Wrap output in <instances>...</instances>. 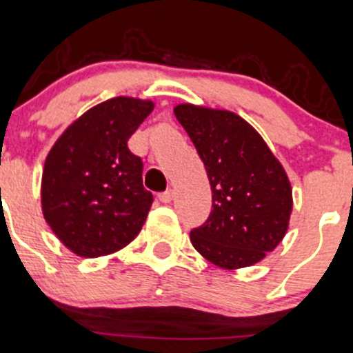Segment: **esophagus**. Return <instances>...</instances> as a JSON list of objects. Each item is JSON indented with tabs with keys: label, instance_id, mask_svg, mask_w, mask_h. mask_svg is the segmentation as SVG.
<instances>
[{
	"label": "esophagus",
	"instance_id": "1",
	"mask_svg": "<svg viewBox=\"0 0 353 353\" xmlns=\"http://www.w3.org/2000/svg\"><path fill=\"white\" fill-rule=\"evenodd\" d=\"M172 199H174L172 190H167V192H163V193H160V195H158V200H160L161 203H170V202H172Z\"/></svg>",
	"mask_w": 353,
	"mask_h": 353
}]
</instances>
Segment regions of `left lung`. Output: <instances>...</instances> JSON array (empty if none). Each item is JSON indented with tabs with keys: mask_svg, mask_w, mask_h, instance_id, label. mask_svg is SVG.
Listing matches in <instances>:
<instances>
[{
	"mask_svg": "<svg viewBox=\"0 0 353 353\" xmlns=\"http://www.w3.org/2000/svg\"><path fill=\"white\" fill-rule=\"evenodd\" d=\"M174 114L195 144L212 190L209 219L190 240L225 270L256 265L284 239L292 190L284 167L239 114L179 104Z\"/></svg>",
	"mask_w": 353,
	"mask_h": 353,
	"instance_id": "1",
	"label": "left lung"
}]
</instances>
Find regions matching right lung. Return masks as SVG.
Masks as SVG:
<instances>
[{"mask_svg": "<svg viewBox=\"0 0 353 353\" xmlns=\"http://www.w3.org/2000/svg\"><path fill=\"white\" fill-rule=\"evenodd\" d=\"M151 101L113 97L90 108L55 141L45 160L41 209L57 239L81 258L120 251L139 235L153 195L128 139Z\"/></svg>", "mask_w": 353, "mask_h": 353, "instance_id": "1", "label": "right lung"}]
</instances>
